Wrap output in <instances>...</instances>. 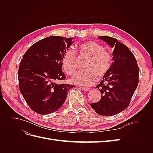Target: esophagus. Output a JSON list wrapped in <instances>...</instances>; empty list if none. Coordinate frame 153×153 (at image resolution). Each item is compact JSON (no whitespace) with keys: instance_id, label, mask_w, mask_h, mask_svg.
Returning <instances> with one entry per match:
<instances>
[{"instance_id":"esophagus-1","label":"esophagus","mask_w":153,"mask_h":153,"mask_svg":"<svg viewBox=\"0 0 153 153\" xmlns=\"http://www.w3.org/2000/svg\"><path fill=\"white\" fill-rule=\"evenodd\" d=\"M80 89H82V90H83V91H89L90 90V89L89 87H80Z\"/></svg>"}]
</instances>
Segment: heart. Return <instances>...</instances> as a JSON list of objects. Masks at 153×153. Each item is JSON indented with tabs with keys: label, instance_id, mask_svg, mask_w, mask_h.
Wrapping results in <instances>:
<instances>
[{
	"label": "heart",
	"instance_id": "1",
	"mask_svg": "<svg viewBox=\"0 0 153 153\" xmlns=\"http://www.w3.org/2000/svg\"><path fill=\"white\" fill-rule=\"evenodd\" d=\"M82 53L90 57L84 65L85 69L77 72L71 79V82L77 85L90 86L98 79V75L103 77L110 71L113 64L112 55L105 47L95 41H88L80 45ZM62 68L68 75H71L76 69L75 51L69 48L64 53L62 60Z\"/></svg>",
	"mask_w": 153,
	"mask_h": 153
}]
</instances>
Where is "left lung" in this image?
<instances>
[{
	"mask_svg": "<svg viewBox=\"0 0 153 153\" xmlns=\"http://www.w3.org/2000/svg\"><path fill=\"white\" fill-rule=\"evenodd\" d=\"M113 48L112 68L96 87L100 89L101 98L91 107L100 115L112 116L126 109L138 84L137 60L126 45L109 36H98Z\"/></svg>",
	"mask_w": 153,
	"mask_h": 153,
	"instance_id": "8db88e82",
	"label": "left lung"
}]
</instances>
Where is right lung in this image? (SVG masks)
<instances>
[{
    "mask_svg": "<svg viewBox=\"0 0 153 153\" xmlns=\"http://www.w3.org/2000/svg\"><path fill=\"white\" fill-rule=\"evenodd\" d=\"M72 39L47 37L32 45L23 56L18 69L20 91L34 112L47 115L57 111L65 102L69 91L75 87L55 83L65 79L62 60Z\"/></svg>",
    "mask_w": 153,
    "mask_h": 153,
    "instance_id": "1",
    "label": "right lung"
}]
</instances>
